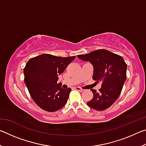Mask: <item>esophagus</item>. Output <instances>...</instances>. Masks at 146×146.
I'll use <instances>...</instances> for the list:
<instances>
[{
    "mask_svg": "<svg viewBox=\"0 0 146 146\" xmlns=\"http://www.w3.org/2000/svg\"><path fill=\"white\" fill-rule=\"evenodd\" d=\"M75 90H76L79 91H84L83 89H82V88H80V87H75Z\"/></svg>",
    "mask_w": 146,
    "mask_h": 146,
    "instance_id": "esophagus-1",
    "label": "esophagus"
}]
</instances>
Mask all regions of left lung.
<instances>
[{"label":"left lung","mask_w":146,"mask_h":146,"mask_svg":"<svg viewBox=\"0 0 146 146\" xmlns=\"http://www.w3.org/2000/svg\"><path fill=\"white\" fill-rule=\"evenodd\" d=\"M93 66V80L102 85L98 91L91 89L93 97L87 104L97 111L110 107L119 97L126 80L127 64L122 56L106 49H98L86 55H77Z\"/></svg>","instance_id":"1"}]
</instances>
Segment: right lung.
<instances>
[{
    "label": "right lung",
    "mask_w": 146,
    "mask_h": 146,
    "mask_svg": "<svg viewBox=\"0 0 146 146\" xmlns=\"http://www.w3.org/2000/svg\"><path fill=\"white\" fill-rule=\"evenodd\" d=\"M75 57L42 54L30 58L26 63L24 68V82L32 99L43 110L54 112L66 105L71 89L64 90L57 81L58 76Z\"/></svg>",
    "instance_id": "1"
}]
</instances>
